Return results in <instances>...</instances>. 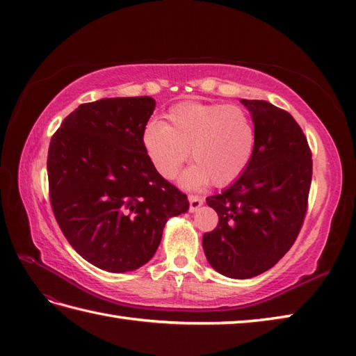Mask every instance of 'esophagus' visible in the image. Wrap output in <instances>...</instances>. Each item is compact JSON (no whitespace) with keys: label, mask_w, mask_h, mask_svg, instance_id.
Instances as JSON below:
<instances>
[{"label":"esophagus","mask_w":356,"mask_h":356,"mask_svg":"<svg viewBox=\"0 0 356 356\" xmlns=\"http://www.w3.org/2000/svg\"><path fill=\"white\" fill-rule=\"evenodd\" d=\"M188 201H191V211L198 210L204 202V200L198 195H191V196H188Z\"/></svg>","instance_id":"1"}]
</instances>
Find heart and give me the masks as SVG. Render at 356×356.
<instances>
[{
  "mask_svg": "<svg viewBox=\"0 0 356 356\" xmlns=\"http://www.w3.org/2000/svg\"><path fill=\"white\" fill-rule=\"evenodd\" d=\"M168 124L152 120L143 131V146L155 170L173 178L187 160L195 163L183 177L186 186H227L238 179L252 156L256 129L243 108L204 102L172 106Z\"/></svg>",
  "mask_w": 356,
  "mask_h": 356,
  "instance_id": "1",
  "label": "heart"
}]
</instances>
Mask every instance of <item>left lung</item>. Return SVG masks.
<instances>
[{
	"mask_svg": "<svg viewBox=\"0 0 356 356\" xmlns=\"http://www.w3.org/2000/svg\"><path fill=\"white\" fill-rule=\"evenodd\" d=\"M256 129L252 156L224 192L209 196L219 222L202 236L209 264L250 279L286 254L302 230L312 181V152L300 124L266 100L242 99Z\"/></svg>",
	"mask_w": 356,
	"mask_h": 356,
	"instance_id": "obj_1",
	"label": "left lung"
}]
</instances>
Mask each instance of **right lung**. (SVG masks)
<instances>
[{
  "instance_id": "1",
  "label": "right lung",
  "mask_w": 356,
  "mask_h": 356,
  "mask_svg": "<svg viewBox=\"0 0 356 356\" xmlns=\"http://www.w3.org/2000/svg\"><path fill=\"white\" fill-rule=\"evenodd\" d=\"M152 97L82 104L53 134L47 172L62 233L100 270L126 273L151 260L163 228L188 210L187 195L155 170L143 131Z\"/></svg>"
}]
</instances>
